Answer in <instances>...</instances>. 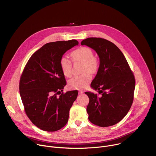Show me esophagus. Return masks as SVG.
Returning a JSON list of instances; mask_svg holds the SVG:
<instances>
[{"label": "esophagus", "instance_id": "34e87169", "mask_svg": "<svg viewBox=\"0 0 156 156\" xmlns=\"http://www.w3.org/2000/svg\"><path fill=\"white\" fill-rule=\"evenodd\" d=\"M83 93H84L83 91H78V93H79L80 94H83Z\"/></svg>", "mask_w": 156, "mask_h": 156}]
</instances>
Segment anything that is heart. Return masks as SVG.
<instances>
[{
	"instance_id": "heart-1",
	"label": "heart",
	"mask_w": 156,
	"mask_h": 156,
	"mask_svg": "<svg viewBox=\"0 0 156 156\" xmlns=\"http://www.w3.org/2000/svg\"><path fill=\"white\" fill-rule=\"evenodd\" d=\"M71 57L73 62H79L83 64L81 72L84 73L72 78L69 82V85L70 88L74 90H83L91 81V73L93 74L98 71V60L94 57L93 51L85 47L80 48L73 51L71 53ZM60 65L63 74L66 77H71L72 75V63L70 60L66 57H62L60 60Z\"/></svg>"
}]
</instances>
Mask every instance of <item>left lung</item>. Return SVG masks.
Here are the masks:
<instances>
[{
    "instance_id": "8db88e82",
    "label": "left lung",
    "mask_w": 156,
    "mask_h": 156,
    "mask_svg": "<svg viewBox=\"0 0 156 156\" xmlns=\"http://www.w3.org/2000/svg\"><path fill=\"white\" fill-rule=\"evenodd\" d=\"M93 49L100 59L99 67L91 86L99 94L85 92L90 99L86 111L92 123L107 127L121 121L134 98L135 79L122 51L114 43L101 37L81 42Z\"/></svg>"
}]
</instances>
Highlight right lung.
<instances>
[{"label": "right lung", "mask_w": 156, "mask_h": 156, "mask_svg": "<svg viewBox=\"0 0 156 156\" xmlns=\"http://www.w3.org/2000/svg\"><path fill=\"white\" fill-rule=\"evenodd\" d=\"M78 44L75 39L46 44L31 55L21 75L19 90L25 113L42 130L57 131L69 120L78 91L63 93L66 83L60 60Z\"/></svg>", "instance_id": "obj_1"}]
</instances>
